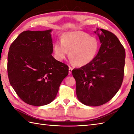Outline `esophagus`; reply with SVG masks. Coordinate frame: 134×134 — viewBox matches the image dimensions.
<instances>
[{
    "instance_id": "1",
    "label": "esophagus",
    "mask_w": 134,
    "mask_h": 134,
    "mask_svg": "<svg viewBox=\"0 0 134 134\" xmlns=\"http://www.w3.org/2000/svg\"><path fill=\"white\" fill-rule=\"evenodd\" d=\"M72 70V68L71 67H69V74H71V73Z\"/></svg>"
}]
</instances>
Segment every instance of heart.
I'll use <instances>...</instances> for the list:
<instances>
[{
    "label": "heart",
    "instance_id": "1",
    "mask_svg": "<svg viewBox=\"0 0 134 134\" xmlns=\"http://www.w3.org/2000/svg\"><path fill=\"white\" fill-rule=\"evenodd\" d=\"M100 44L96 38L80 31L68 32L63 35L62 42L54 45L55 57L58 61L65 58L68 52L71 62L77 67L89 64L98 53Z\"/></svg>",
    "mask_w": 134,
    "mask_h": 134
}]
</instances>
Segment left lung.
Segmentation results:
<instances>
[{
    "label": "left lung",
    "instance_id": "8db88e82",
    "mask_svg": "<svg viewBox=\"0 0 134 134\" xmlns=\"http://www.w3.org/2000/svg\"><path fill=\"white\" fill-rule=\"evenodd\" d=\"M94 33L101 43L96 57L89 64L72 71L77 97L89 106L107 103L118 92L123 81L125 59L124 47L116 35L99 28Z\"/></svg>",
    "mask_w": 134,
    "mask_h": 134
}]
</instances>
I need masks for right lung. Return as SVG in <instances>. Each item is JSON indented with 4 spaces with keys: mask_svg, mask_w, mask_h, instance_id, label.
I'll return each mask as SVG.
<instances>
[{
    "mask_svg": "<svg viewBox=\"0 0 134 134\" xmlns=\"http://www.w3.org/2000/svg\"><path fill=\"white\" fill-rule=\"evenodd\" d=\"M51 31L22 32L9 49L10 84L18 96L30 105L44 106L53 102L69 73V67L52 56Z\"/></svg>",
    "mask_w": 134,
    "mask_h": 134,
    "instance_id": "add662e5",
    "label": "right lung"
}]
</instances>
